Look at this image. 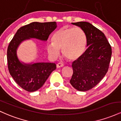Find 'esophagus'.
<instances>
[{
	"label": "esophagus",
	"instance_id": "obj_1",
	"mask_svg": "<svg viewBox=\"0 0 121 121\" xmlns=\"http://www.w3.org/2000/svg\"><path fill=\"white\" fill-rule=\"evenodd\" d=\"M56 66H57V68H60L64 66V64H63L61 63V62H59V63H58L56 65Z\"/></svg>",
	"mask_w": 121,
	"mask_h": 121
}]
</instances>
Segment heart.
I'll return each mask as SVG.
<instances>
[{
  "label": "heart",
  "instance_id": "heart-1",
  "mask_svg": "<svg viewBox=\"0 0 121 121\" xmlns=\"http://www.w3.org/2000/svg\"><path fill=\"white\" fill-rule=\"evenodd\" d=\"M52 41L47 47L50 56L56 59L61 49L62 55L72 61L78 59L84 54L86 45L85 34L79 27L61 28L53 34Z\"/></svg>",
  "mask_w": 121,
  "mask_h": 121
}]
</instances>
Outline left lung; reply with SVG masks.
Listing matches in <instances>:
<instances>
[{"label": "left lung", "instance_id": "left-lung-1", "mask_svg": "<svg viewBox=\"0 0 121 121\" xmlns=\"http://www.w3.org/2000/svg\"><path fill=\"white\" fill-rule=\"evenodd\" d=\"M84 30L87 49L72 63L73 73L70 83L79 91L91 89L106 74L112 57V48L103 32L86 22L72 23Z\"/></svg>", "mask_w": 121, "mask_h": 121}]
</instances>
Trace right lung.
Returning <instances> with one entry per match:
<instances>
[{"instance_id": "obj_1", "label": "right lung", "mask_w": 121, "mask_h": 121, "mask_svg": "<svg viewBox=\"0 0 121 121\" xmlns=\"http://www.w3.org/2000/svg\"><path fill=\"white\" fill-rule=\"evenodd\" d=\"M57 27L55 22H33L20 28L8 45V70L15 81L26 91L33 92L42 87L51 73L56 69V65L51 62L27 64L21 61L17 55L18 48L23 41L31 39L47 41Z\"/></svg>"}]
</instances>
